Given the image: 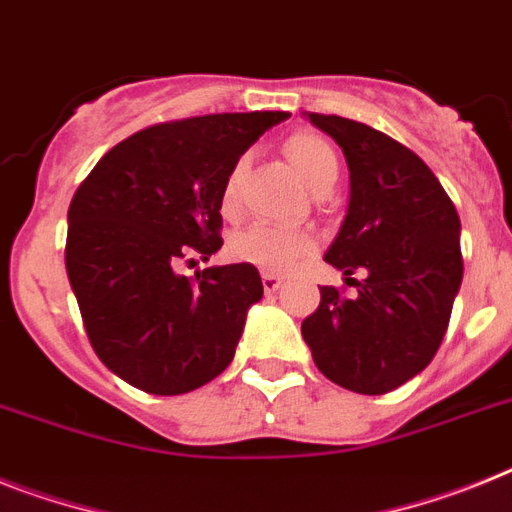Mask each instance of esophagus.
Wrapping results in <instances>:
<instances>
[{
  "mask_svg": "<svg viewBox=\"0 0 512 512\" xmlns=\"http://www.w3.org/2000/svg\"><path fill=\"white\" fill-rule=\"evenodd\" d=\"M260 278H263V289L268 291V294H273V291L281 289L283 278L278 276V273H268V270H265V273H263V276H260Z\"/></svg>",
  "mask_w": 512,
  "mask_h": 512,
  "instance_id": "esophagus-1",
  "label": "esophagus"
}]
</instances>
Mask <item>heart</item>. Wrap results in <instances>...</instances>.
Instances as JSON below:
<instances>
[{"mask_svg": "<svg viewBox=\"0 0 512 512\" xmlns=\"http://www.w3.org/2000/svg\"><path fill=\"white\" fill-rule=\"evenodd\" d=\"M283 156L302 176L309 190H330L338 179V161L336 148L317 132L299 130L291 132L283 140ZM244 171V158L234 163L223 179L221 187V210L223 216L236 213L239 205V179ZM317 239L307 229H286V226H273V223H252L247 229L236 231L229 242V255L236 263L255 265L268 273H286L294 268L304 255L315 252Z\"/></svg>", "mask_w": 512, "mask_h": 512, "instance_id": "heart-1", "label": "heart"}]
</instances>
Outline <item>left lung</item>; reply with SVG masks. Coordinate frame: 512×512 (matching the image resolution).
<instances>
[{
  "label": "left lung",
  "mask_w": 512,
  "mask_h": 512,
  "mask_svg": "<svg viewBox=\"0 0 512 512\" xmlns=\"http://www.w3.org/2000/svg\"><path fill=\"white\" fill-rule=\"evenodd\" d=\"M309 122L341 145L351 171L346 221L325 263L362 281L322 286L302 322L317 369L354 393L382 395L419 375L440 349L461 289V218L440 179L403 143L336 114Z\"/></svg>",
  "instance_id": "left-lung-1"
}]
</instances>
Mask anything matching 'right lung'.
Returning a JSON list of instances; mask_svg holds the SVG:
<instances>
[{"label":"right lung","instance_id":"add662e5","mask_svg":"<svg viewBox=\"0 0 512 512\" xmlns=\"http://www.w3.org/2000/svg\"><path fill=\"white\" fill-rule=\"evenodd\" d=\"M286 111L205 114L135 132L85 176L67 213L64 265L85 333L106 367L153 395H179L234 359L247 309L263 296L255 265L208 260L223 244L229 169Z\"/></svg>","mask_w":512,"mask_h":512}]
</instances>
